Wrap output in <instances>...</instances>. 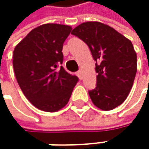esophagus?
Returning a JSON list of instances; mask_svg holds the SVG:
<instances>
[{
  "label": "esophagus",
  "mask_w": 149,
  "mask_h": 149,
  "mask_svg": "<svg viewBox=\"0 0 149 149\" xmlns=\"http://www.w3.org/2000/svg\"><path fill=\"white\" fill-rule=\"evenodd\" d=\"M77 75L78 76V77H79L80 79H82V72H81V71H78V72H77Z\"/></svg>",
  "instance_id": "esophagus-1"
}]
</instances>
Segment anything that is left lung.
I'll return each instance as SVG.
<instances>
[{"mask_svg":"<svg viewBox=\"0 0 149 149\" xmlns=\"http://www.w3.org/2000/svg\"><path fill=\"white\" fill-rule=\"evenodd\" d=\"M89 46L96 60L97 87L89 91L94 105L111 110L129 96L137 71L131 41L111 26L98 21L80 24L72 32Z\"/></svg>","mask_w":149,"mask_h":149,"instance_id":"8db88e82","label":"left lung"}]
</instances>
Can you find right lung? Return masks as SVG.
<instances>
[{
  "label": "right lung",
  "mask_w": 149,
  "mask_h": 149,
  "mask_svg": "<svg viewBox=\"0 0 149 149\" xmlns=\"http://www.w3.org/2000/svg\"><path fill=\"white\" fill-rule=\"evenodd\" d=\"M70 26L44 24L33 29L15 46L13 66L17 82L28 101L40 110L55 112L65 107L78 77L63 63V44Z\"/></svg>",
  "instance_id": "right-lung-1"
}]
</instances>
